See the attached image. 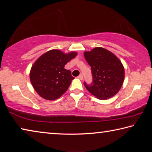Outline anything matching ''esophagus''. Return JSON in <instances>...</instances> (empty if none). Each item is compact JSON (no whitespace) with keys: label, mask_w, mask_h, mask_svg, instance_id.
Wrapping results in <instances>:
<instances>
[{"label":"esophagus","mask_w":152,"mask_h":152,"mask_svg":"<svg viewBox=\"0 0 152 152\" xmlns=\"http://www.w3.org/2000/svg\"><path fill=\"white\" fill-rule=\"evenodd\" d=\"M78 79H80V80H82V79H83V75H79L78 76Z\"/></svg>","instance_id":"1"}]
</instances>
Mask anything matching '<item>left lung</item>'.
I'll use <instances>...</instances> for the list:
<instances>
[{
    "mask_svg": "<svg viewBox=\"0 0 152 152\" xmlns=\"http://www.w3.org/2000/svg\"><path fill=\"white\" fill-rule=\"evenodd\" d=\"M91 66L93 81L84 86L97 99H110L119 92L124 80V68L118 58L106 49L97 47L84 52Z\"/></svg>",
    "mask_w": 152,
    "mask_h": 152,
    "instance_id": "1",
    "label": "left lung"
}]
</instances>
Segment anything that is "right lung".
<instances>
[{
	"mask_svg": "<svg viewBox=\"0 0 152 152\" xmlns=\"http://www.w3.org/2000/svg\"><path fill=\"white\" fill-rule=\"evenodd\" d=\"M77 55L75 52L64 53L60 50H52L36 60L30 70V79L40 96L53 100L66 92L74 77L64 66Z\"/></svg>",
	"mask_w": 152,
	"mask_h": 152,
	"instance_id": "right-lung-1",
	"label": "right lung"
}]
</instances>
